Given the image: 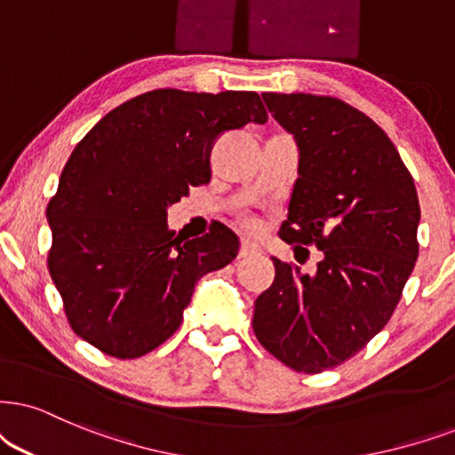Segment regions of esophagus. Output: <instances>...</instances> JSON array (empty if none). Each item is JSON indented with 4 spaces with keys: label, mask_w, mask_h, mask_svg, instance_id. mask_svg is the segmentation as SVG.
Returning <instances> with one entry per match:
<instances>
[{
    "label": "esophagus",
    "mask_w": 455,
    "mask_h": 455,
    "mask_svg": "<svg viewBox=\"0 0 455 455\" xmlns=\"http://www.w3.org/2000/svg\"><path fill=\"white\" fill-rule=\"evenodd\" d=\"M258 251H260V245H258L256 241H251V239L241 241V247H239V256L241 258H245L250 254H258Z\"/></svg>",
    "instance_id": "34e87169"
}]
</instances>
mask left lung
I'll list each match as a JSON object with an SVG mask.
<instances>
[{
	"label": "left lung",
	"mask_w": 455,
	"mask_h": 455,
	"mask_svg": "<svg viewBox=\"0 0 455 455\" xmlns=\"http://www.w3.org/2000/svg\"><path fill=\"white\" fill-rule=\"evenodd\" d=\"M300 161L279 237L317 245L313 275L273 258L256 298L258 342L296 371L338 367L388 323L418 260L419 204L410 170L365 113L333 96L264 92Z\"/></svg>",
	"instance_id": "obj_1"
}]
</instances>
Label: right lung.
<instances>
[{"label": "right lung", "mask_w": 455, "mask_h": 455, "mask_svg": "<svg viewBox=\"0 0 455 455\" xmlns=\"http://www.w3.org/2000/svg\"><path fill=\"white\" fill-rule=\"evenodd\" d=\"M267 119L256 92L164 88L113 108L84 136L45 212L48 268L79 338L136 359L180 327L195 283L235 260L239 237L222 224L182 243L168 208L208 185L222 132Z\"/></svg>", "instance_id": "obj_1"}]
</instances>
